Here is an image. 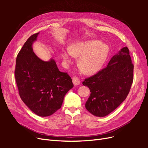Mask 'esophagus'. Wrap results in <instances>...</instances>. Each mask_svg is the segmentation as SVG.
<instances>
[{"mask_svg":"<svg viewBox=\"0 0 148 148\" xmlns=\"http://www.w3.org/2000/svg\"><path fill=\"white\" fill-rule=\"evenodd\" d=\"M72 82H73V83L75 86H78V85L79 84V83H80L79 79L77 77H73L72 78Z\"/></svg>","mask_w":148,"mask_h":148,"instance_id":"obj_1","label":"esophagus"}]
</instances>
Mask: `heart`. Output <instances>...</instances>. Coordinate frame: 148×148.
<instances>
[{"label": "heart", "mask_w": 148, "mask_h": 148, "mask_svg": "<svg viewBox=\"0 0 148 148\" xmlns=\"http://www.w3.org/2000/svg\"><path fill=\"white\" fill-rule=\"evenodd\" d=\"M109 52V48L106 44L98 40H88L71 44L69 51L62 52V57L68 62L71 61V56L79 57V67L84 73L91 75L102 69Z\"/></svg>", "instance_id": "1"}]
</instances>
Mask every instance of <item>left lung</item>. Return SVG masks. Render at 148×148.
Masks as SVG:
<instances>
[{"label": "left lung", "mask_w": 148, "mask_h": 148, "mask_svg": "<svg viewBox=\"0 0 148 148\" xmlns=\"http://www.w3.org/2000/svg\"><path fill=\"white\" fill-rule=\"evenodd\" d=\"M133 65L127 47L114 55L105 69L84 79L90 89L86 109L96 117H105L126 99L133 80Z\"/></svg>", "instance_id": "8db88e82"}]
</instances>
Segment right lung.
<instances>
[{
  "instance_id": "1",
  "label": "right lung",
  "mask_w": 148,
  "mask_h": 148,
  "mask_svg": "<svg viewBox=\"0 0 148 148\" xmlns=\"http://www.w3.org/2000/svg\"><path fill=\"white\" fill-rule=\"evenodd\" d=\"M39 33L31 36L19 52L15 76L21 100L34 114L47 117L60 108L73 84L68 74L59 71L54 60L44 61L35 54L33 44Z\"/></svg>"
}]
</instances>
